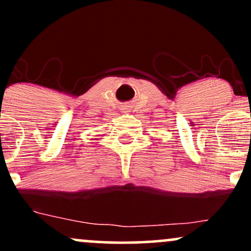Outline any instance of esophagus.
Returning <instances> with one entry per match:
<instances>
[{
    "label": "esophagus",
    "instance_id": "34e87169",
    "mask_svg": "<svg viewBox=\"0 0 251 251\" xmlns=\"http://www.w3.org/2000/svg\"><path fill=\"white\" fill-rule=\"evenodd\" d=\"M123 112H124V113H127V112H129V111H128V108H126V107H125V108L123 109Z\"/></svg>",
    "mask_w": 251,
    "mask_h": 251
}]
</instances>
